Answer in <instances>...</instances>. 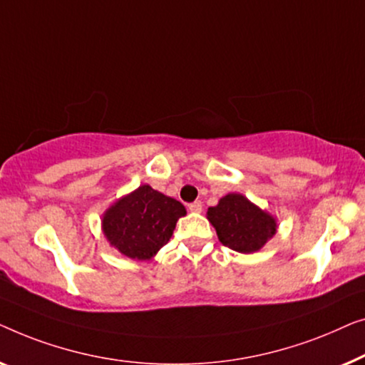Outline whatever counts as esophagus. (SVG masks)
<instances>
[{
    "mask_svg": "<svg viewBox=\"0 0 365 365\" xmlns=\"http://www.w3.org/2000/svg\"><path fill=\"white\" fill-rule=\"evenodd\" d=\"M188 210H190V212H193V213H200L203 210V203L200 202V200H197V202L188 205Z\"/></svg>",
    "mask_w": 365,
    "mask_h": 365,
    "instance_id": "34e87169",
    "label": "esophagus"
}]
</instances>
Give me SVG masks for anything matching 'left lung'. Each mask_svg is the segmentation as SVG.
<instances>
[{
    "instance_id": "left-lung-1",
    "label": "left lung",
    "mask_w": 365,
    "mask_h": 365,
    "mask_svg": "<svg viewBox=\"0 0 365 365\" xmlns=\"http://www.w3.org/2000/svg\"><path fill=\"white\" fill-rule=\"evenodd\" d=\"M218 240L238 253L258 251L276 233L274 218L240 193H230L208 208Z\"/></svg>"
}]
</instances>
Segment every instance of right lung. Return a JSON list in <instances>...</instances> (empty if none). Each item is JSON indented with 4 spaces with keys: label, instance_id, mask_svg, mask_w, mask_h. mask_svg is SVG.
I'll return each instance as SVG.
<instances>
[{
    "label": "right lung",
    "instance_id": "obj_1",
    "mask_svg": "<svg viewBox=\"0 0 365 365\" xmlns=\"http://www.w3.org/2000/svg\"><path fill=\"white\" fill-rule=\"evenodd\" d=\"M187 213L175 198L165 197L148 185L119 200L104 215L102 228L110 245L132 259H150Z\"/></svg>",
    "mask_w": 365,
    "mask_h": 365
}]
</instances>
